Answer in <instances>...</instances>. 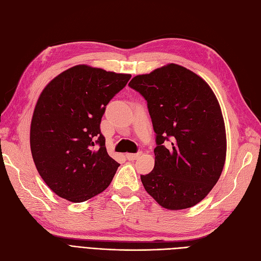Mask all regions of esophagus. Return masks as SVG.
<instances>
[{
    "label": "esophagus",
    "mask_w": 261,
    "mask_h": 261,
    "mask_svg": "<svg viewBox=\"0 0 261 261\" xmlns=\"http://www.w3.org/2000/svg\"><path fill=\"white\" fill-rule=\"evenodd\" d=\"M141 155V151H138L137 153H126V158H127V160L129 161H134L138 159V158Z\"/></svg>",
    "instance_id": "34e87169"
}]
</instances>
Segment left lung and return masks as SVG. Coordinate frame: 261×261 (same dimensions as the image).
Segmentation results:
<instances>
[{
    "instance_id": "left-lung-1",
    "label": "left lung",
    "mask_w": 261,
    "mask_h": 261,
    "mask_svg": "<svg viewBox=\"0 0 261 261\" xmlns=\"http://www.w3.org/2000/svg\"><path fill=\"white\" fill-rule=\"evenodd\" d=\"M128 86L147 101L155 133L154 168L140 175L141 183L163 208L195 206L217 184L225 162L224 121L215 93L201 77L173 63L135 76Z\"/></svg>"
}]
</instances>
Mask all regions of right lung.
Segmentation results:
<instances>
[{"mask_svg":"<svg viewBox=\"0 0 261 261\" xmlns=\"http://www.w3.org/2000/svg\"><path fill=\"white\" fill-rule=\"evenodd\" d=\"M130 77L76 65L41 92L31 120V153L39 174L62 198L83 202L112 181L120 164L107 152L100 124Z\"/></svg>","mask_w":261,"mask_h":261,"instance_id":"1","label":"right lung"}]
</instances>
